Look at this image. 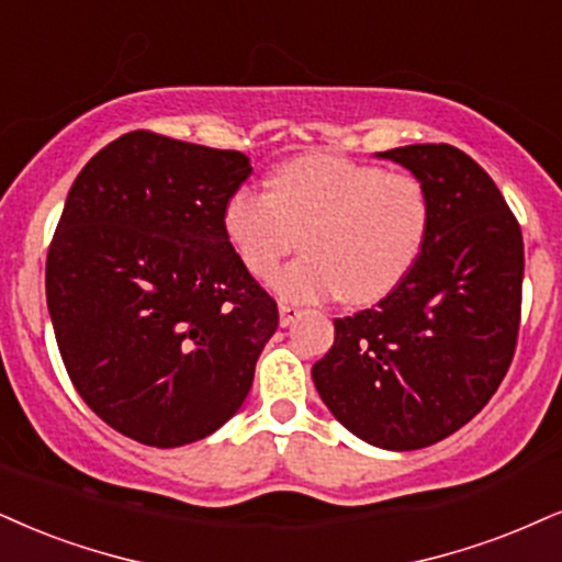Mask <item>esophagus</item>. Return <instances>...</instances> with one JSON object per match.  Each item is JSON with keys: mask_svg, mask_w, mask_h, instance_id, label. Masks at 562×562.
<instances>
[{"mask_svg": "<svg viewBox=\"0 0 562 562\" xmlns=\"http://www.w3.org/2000/svg\"><path fill=\"white\" fill-rule=\"evenodd\" d=\"M300 315H302V310L294 307V304H286V302L279 304V321H281L283 328H286V325H292V323L300 321Z\"/></svg>", "mask_w": 562, "mask_h": 562, "instance_id": "esophagus-1", "label": "esophagus"}]
</instances>
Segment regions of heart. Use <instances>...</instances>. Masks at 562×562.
Listing matches in <instances>:
<instances>
[{
  "label": "heart",
  "instance_id": "1",
  "mask_svg": "<svg viewBox=\"0 0 562 562\" xmlns=\"http://www.w3.org/2000/svg\"><path fill=\"white\" fill-rule=\"evenodd\" d=\"M221 224L252 276H268L296 247L304 255L273 276L283 300L349 304L383 300L406 279L425 245L429 198L404 171L310 154L270 171L268 190L228 192Z\"/></svg>",
  "mask_w": 562,
  "mask_h": 562
}]
</instances>
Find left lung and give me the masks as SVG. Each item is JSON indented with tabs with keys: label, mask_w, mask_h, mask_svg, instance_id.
<instances>
[{
	"label": "left lung",
	"mask_w": 562,
	"mask_h": 562,
	"mask_svg": "<svg viewBox=\"0 0 562 562\" xmlns=\"http://www.w3.org/2000/svg\"><path fill=\"white\" fill-rule=\"evenodd\" d=\"M380 156L425 184V245L375 307L336 317L313 380L357 438L417 450L476 417L514 362L524 237L501 190L463 150L425 143Z\"/></svg>",
	"instance_id": "8db88e82"
}]
</instances>
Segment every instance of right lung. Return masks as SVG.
Segmentation results:
<instances>
[{"label":"right lung","mask_w":562,"mask_h":562,"mask_svg":"<svg viewBox=\"0 0 562 562\" xmlns=\"http://www.w3.org/2000/svg\"><path fill=\"white\" fill-rule=\"evenodd\" d=\"M252 175L239 150L135 130L69 190L46 255L67 375L143 446L203 440L245 404L279 307L228 245L221 211Z\"/></svg>","instance_id":"add662e5"}]
</instances>
